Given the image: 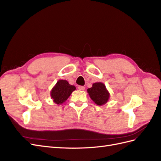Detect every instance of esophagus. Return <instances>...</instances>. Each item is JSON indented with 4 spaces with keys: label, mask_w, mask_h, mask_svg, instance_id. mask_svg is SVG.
<instances>
[{
    "label": "esophagus",
    "mask_w": 161,
    "mask_h": 161,
    "mask_svg": "<svg viewBox=\"0 0 161 161\" xmlns=\"http://www.w3.org/2000/svg\"><path fill=\"white\" fill-rule=\"evenodd\" d=\"M78 89L80 91H84L85 90V87L83 86H78Z\"/></svg>",
    "instance_id": "34e87169"
}]
</instances>
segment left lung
Here are the masks:
<instances>
[{"label": "left lung", "instance_id": "left-lung-1", "mask_svg": "<svg viewBox=\"0 0 161 161\" xmlns=\"http://www.w3.org/2000/svg\"><path fill=\"white\" fill-rule=\"evenodd\" d=\"M91 99L98 105H102L108 102L109 94L105 86L101 82H96L92 85L91 88L87 89Z\"/></svg>", "mask_w": 161, "mask_h": 161}]
</instances>
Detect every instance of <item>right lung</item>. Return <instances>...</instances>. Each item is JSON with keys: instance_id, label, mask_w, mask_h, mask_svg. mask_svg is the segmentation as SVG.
Instances as JSON below:
<instances>
[{"instance_id": "obj_1", "label": "right lung", "mask_w": 161, "mask_h": 161, "mask_svg": "<svg viewBox=\"0 0 161 161\" xmlns=\"http://www.w3.org/2000/svg\"><path fill=\"white\" fill-rule=\"evenodd\" d=\"M76 87L70 85L65 80H60L51 91V97L56 104H62L66 101Z\"/></svg>"}]
</instances>
